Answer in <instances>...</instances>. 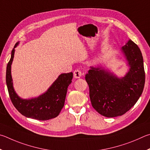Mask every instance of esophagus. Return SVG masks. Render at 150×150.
Returning <instances> with one entry per match:
<instances>
[{"label":"esophagus","instance_id":"obj_1","mask_svg":"<svg viewBox=\"0 0 150 150\" xmlns=\"http://www.w3.org/2000/svg\"><path fill=\"white\" fill-rule=\"evenodd\" d=\"M82 76V72H81V70L79 69H76L74 71V77L75 78H79Z\"/></svg>","mask_w":150,"mask_h":150}]
</instances>
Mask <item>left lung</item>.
<instances>
[{
  "label": "left lung",
  "mask_w": 150,
  "mask_h": 150,
  "mask_svg": "<svg viewBox=\"0 0 150 150\" xmlns=\"http://www.w3.org/2000/svg\"><path fill=\"white\" fill-rule=\"evenodd\" d=\"M122 51L130 67L124 78L119 79L101 68L93 67L85 76L92 107L106 117L121 116L129 111L140 98L145 84L140 49L129 40L122 47Z\"/></svg>",
  "instance_id": "8db88e82"
}]
</instances>
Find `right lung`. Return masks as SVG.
<instances>
[{
    "label": "right lung",
    "mask_w": 150,
    "mask_h": 150,
    "mask_svg": "<svg viewBox=\"0 0 150 150\" xmlns=\"http://www.w3.org/2000/svg\"><path fill=\"white\" fill-rule=\"evenodd\" d=\"M18 45V43L15 44L14 48ZM14 48L12 49L11 58L8 62L6 74L8 91L12 104L21 114L26 117L39 120L57 117L64 107L68 87L72 82L73 73L60 74L49 90L38 98L21 99L16 93L12 86L11 64L14 59Z\"/></svg>",
    "instance_id": "add662e5"
}]
</instances>
